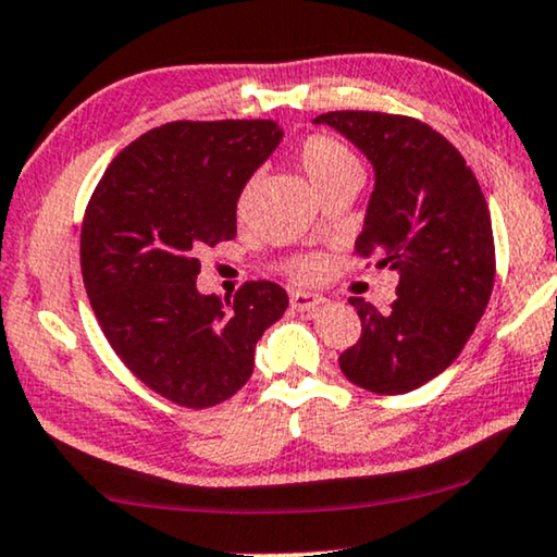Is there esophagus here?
<instances>
[{
    "mask_svg": "<svg viewBox=\"0 0 557 557\" xmlns=\"http://www.w3.org/2000/svg\"><path fill=\"white\" fill-rule=\"evenodd\" d=\"M323 302L321 295L315 293H302V290H293L290 293V306L298 310V313H306V310H313Z\"/></svg>",
    "mask_w": 557,
    "mask_h": 557,
    "instance_id": "34e87169",
    "label": "esophagus"
}]
</instances>
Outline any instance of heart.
<instances>
[{
    "instance_id": "obj_1",
    "label": "heart",
    "mask_w": 557,
    "mask_h": 557,
    "mask_svg": "<svg viewBox=\"0 0 557 557\" xmlns=\"http://www.w3.org/2000/svg\"><path fill=\"white\" fill-rule=\"evenodd\" d=\"M298 165L315 193H321L338 181H346V177H361V162L351 147L331 135H310L302 139L298 150ZM244 203H247V190L239 198V211L244 209ZM323 270L325 262L315 255L298 257L290 262L293 277L306 280V283L321 277Z\"/></svg>"
}]
</instances>
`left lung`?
Masks as SVG:
<instances>
[{
	"mask_svg": "<svg viewBox=\"0 0 557 557\" xmlns=\"http://www.w3.org/2000/svg\"><path fill=\"white\" fill-rule=\"evenodd\" d=\"M372 160L376 183L356 257L399 272L389 313L348 298L361 336L341 372L376 395H405L448 369L494 287L492 216L463 154L425 122L382 111L315 116Z\"/></svg>",
	"mask_w": 557,
	"mask_h": 557,
	"instance_id": "obj_1",
	"label": "left lung"
}]
</instances>
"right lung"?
Here are the masks:
<instances>
[{
    "label": "right lung",
    "mask_w": 557,
    "mask_h": 557,
    "mask_svg": "<svg viewBox=\"0 0 557 557\" xmlns=\"http://www.w3.org/2000/svg\"><path fill=\"white\" fill-rule=\"evenodd\" d=\"M283 139L272 119L162 124L124 147L86 206L81 274L109 346L145 387L188 410L234 397L287 308L270 280L234 300L196 290L198 255L236 236V201Z\"/></svg>",
    "instance_id": "1"
}]
</instances>
